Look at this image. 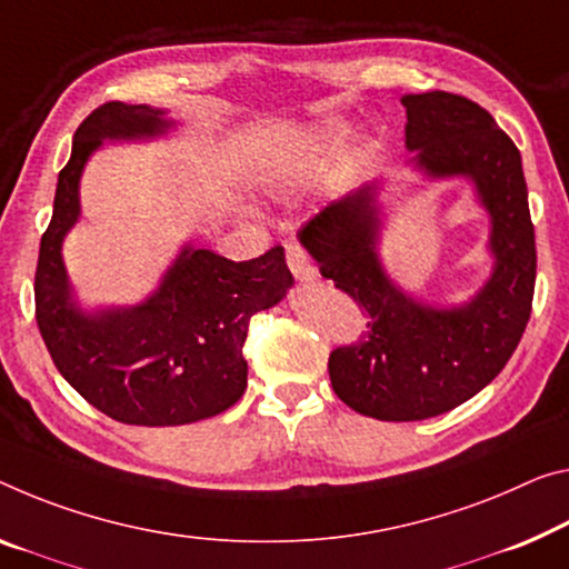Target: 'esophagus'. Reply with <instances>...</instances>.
Segmentation results:
<instances>
[{
    "label": "esophagus",
    "instance_id": "obj_1",
    "mask_svg": "<svg viewBox=\"0 0 569 569\" xmlns=\"http://www.w3.org/2000/svg\"><path fill=\"white\" fill-rule=\"evenodd\" d=\"M287 267H290V272L300 279V282H315V279H318V269H315L312 259L300 243H290V247H287Z\"/></svg>",
    "mask_w": 569,
    "mask_h": 569
}]
</instances>
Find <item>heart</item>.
Segmentation results:
<instances>
[{
    "label": "heart",
    "mask_w": 569,
    "mask_h": 569,
    "mask_svg": "<svg viewBox=\"0 0 569 569\" xmlns=\"http://www.w3.org/2000/svg\"><path fill=\"white\" fill-rule=\"evenodd\" d=\"M336 139H338V129H336V127L322 129V132H320V134H315V139H312V150H315V152L328 150V147L333 144Z\"/></svg>",
    "instance_id": "obj_1"
}]
</instances>
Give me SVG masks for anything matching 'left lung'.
Segmentation results:
<instances>
[{
	"label": "left lung",
	"instance_id": "1",
	"mask_svg": "<svg viewBox=\"0 0 569 569\" xmlns=\"http://www.w3.org/2000/svg\"><path fill=\"white\" fill-rule=\"evenodd\" d=\"M409 168L430 180L466 178L488 213L491 277L462 305L435 308L389 277L379 257L381 182L330 203L297 239L320 274L369 312V336L328 358L336 395L383 422L450 412L488 387L517 351L537 279L535 226L521 154L486 109L466 96H401Z\"/></svg>",
	"mask_w": 569,
	"mask_h": 569
}]
</instances>
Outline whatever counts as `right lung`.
Listing matches in <instances>:
<instances>
[{
	"instance_id": "obj_1",
	"label": "right lung",
	"mask_w": 569,
	"mask_h": 569,
	"mask_svg": "<svg viewBox=\"0 0 569 569\" xmlns=\"http://www.w3.org/2000/svg\"><path fill=\"white\" fill-rule=\"evenodd\" d=\"M168 111L109 101L73 134L40 241L34 318L52 363L99 412L124 425L174 427L216 417L241 399L251 315L274 308L295 284L284 249L231 261L186 243L147 300L83 310L63 264V241L81 218V174L103 142L168 134Z\"/></svg>"
}]
</instances>
